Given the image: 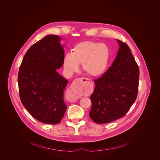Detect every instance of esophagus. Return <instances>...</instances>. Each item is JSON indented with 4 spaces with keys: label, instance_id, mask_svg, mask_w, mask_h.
<instances>
[{
    "label": "esophagus",
    "instance_id": "obj_1",
    "mask_svg": "<svg viewBox=\"0 0 160 160\" xmlns=\"http://www.w3.org/2000/svg\"><path fill=\"white\" fill-rule=\"evenodd\" d=\"M91 80L86 78H78L75 79L71 84L68 91V96L72 100L76 99L79 95L89 93V88L88 84Z\"/></svg>",
    "mask_w": 160,
    "mask_h": 160
}]
</instances>
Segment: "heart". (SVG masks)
I'll return each instance as SVG.
<instances>
[{
  "label": "heart",
  "instance_id": "b5f03b06",
  "mask_svg": "<svg viewBox=\"0 0 160 160\" xmlns=\"http://www.w3.org/2000/svg\"><path fill=\"white\" fill-rule=\"evenodd\" d=\"M111 55L109 47L105 44L84 41L78 44L71 53L63 58V67L68 75L77 72L79 65L84 72L92 78L102 76L108 67Z\"/></svg>",
  "mask_w": 160,
  "mask_h": 160
}]
</instances>
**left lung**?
<instances>
[{
	"mask_svg": "<svg viewBox=\"0 0 160 160\" xmlns=\"http://www.w3.org/2000/svg\"><path fill=\"white\" fill-rule=\"evenodd\" d=\"M116 41L119 47L114 62L101 78L94 80L89 116L97 124L108 123L122 118L137 98L139 79L137 63L128 46Z\"/></svg>",
	"mask_w": 160,
	"mask_h": 160,
	"instance_id": "left-lung-1",
	"label": "left lung"
}]
</instances>
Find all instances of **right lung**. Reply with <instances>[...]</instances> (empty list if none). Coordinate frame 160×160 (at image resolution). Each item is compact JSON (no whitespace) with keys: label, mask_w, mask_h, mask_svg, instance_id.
Listing matches in <instances>:
<instances>
[{"label":"right lung","mask_w":160,"mask_h":160,"mask_svg":"<svg viewBox=\"0 0 160 160\" xmlns=\"http://www.w3.org/2000/svg\"><path fill=\"white\" fill-rule=\"evenodd\" d=\"M61 39L47 35L31 46L18 76L23 106L36 119L48 124L60 122L67 110L63 95L68 81L57 71L63 65Z\"/></svg>","instance_id":"add662e5"}]
</instances>
